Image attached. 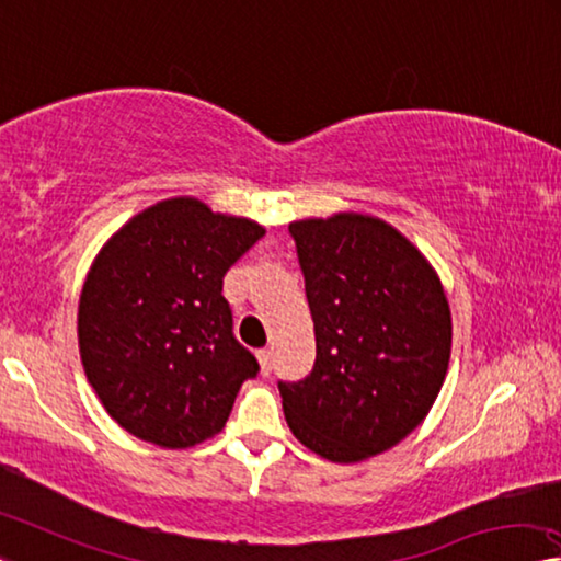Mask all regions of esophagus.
<instances>
[{
  "label": "esophagus",
  "mask_w": 561,
  "mask_h": 561,
  "mask_svg": "<svg viewBox=\"0 0 561 561\" xmlns=\"http://www.w3.org/2000/svg\"><path fill=\"white\" fill-rule=\"evenodd\" d=\"M256 359H260V369H262V375L266 377L272 371V352L270 350H260L256 352Z\"/></svg>",
  "instance_id": "obj_1"
}]
</instances>
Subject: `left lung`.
<instances>
[{"label": "left lung", "mask_w": 561, "mask_h": 561, "mask_svg": "<svg viewBox=\"0 0 561 561\" xmlns=\"http://www.w3.org/2000/svg\"><path fill=\"white\" fill-rule=\"evenodd\" d=\"M289 234L317 359L309 377L279 381L284 416L314 455L354 465L430 414L449 367V301L420 249L377 217L299 219Z\"/></svg>", "instance_id": "left-lung-1"}]
</instances>
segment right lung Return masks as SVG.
I'll use <instances>...</instances> for the list:
<instances>
[{"label": "right lung", "mask_w": 561, "mask_h": 561, "mask_svg": "<svg viewBox=\"0 0 561 561\" xmlns=\"http://www.w3.org/2000/svg\"><path fill=\"white\" fill-rule=\"evenodd\" d=\"M264 227L172 197L110 237L79 297V357L106 414L135 437L186 449L227 424L256 377L221 279Z\"/></svg>", "instance_id": "1"}]
</instances>
